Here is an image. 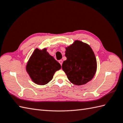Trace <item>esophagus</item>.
Instances as JSON below:
<instances>
[{
    "label": "esophagus",
    "instance_id": "34e87169",
    "mask_svg": "<svg viewBox=\"0 0 123 123\" xmlns=\"http://www.w3.org/2000/svg\"><path fill=\"white\" fill-rule=\"evenodd\" d=\"M59 62L60 63V64H61V65H62V63H63V61L62 60H59Z\"/></svg>",
    "mask_w": 123,
    "mask_h": 123
}]
</instances>
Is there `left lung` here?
<instances>
[{"label": "left lung", "mask_w": 123, "mask_h": 123, "mask_svg": "<svg viewBox=\"0 0 123 123\" xmlns=\"http://www.w3.org/2000/svg\"><path fill=\"white\" fill-rule=\"evenodd\" d=\"M67 60L63 62L62 70L72 83L85 84L92 80L96 72L97 62L89 45L80 40L65 48Z\"/></svg>", "instance_id": "1"}]
</instances>
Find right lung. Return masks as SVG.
Segmentation results:
<instances>
[{
  "instance_id": "obj_1",
  "label": "right lung",
  "mask_w": 123,
  "mask_h": 123,
  "mask_svg": "<svg viewBox=\"0 0 123 123\" xmlns=\"http://www.w3.org/2000/svg\"><path fill=\"white\" fill-rule=\"evenodd\" d=\"M61 68L60 64L49 55L46 48H36L26 65V71L31 80L40 85L48 83L56 71Z\"/></svg>"
}]
</instances>
